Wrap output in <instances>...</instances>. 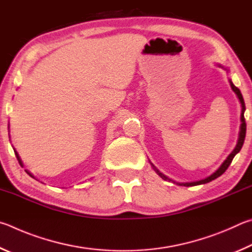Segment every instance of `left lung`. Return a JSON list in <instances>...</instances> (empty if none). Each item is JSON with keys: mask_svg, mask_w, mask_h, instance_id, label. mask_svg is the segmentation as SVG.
Wrapping results in <instances>:
<instances>
[{"mask_svg": "<svg viewBox=\"0 0 252 252\" xmlns=\"http://www.w3.org/2000/svg\"><path fill=\"white\" fill-rule=\"evenodd\" d=\"M220 66V65H219ZM230 86H231V88H232V91L236 93L237 94V96H238V98H239V100H240V103H241V107H242V109H241V125H240V131H239V138H238V143H237V145H236V147H235V149H233V151L231 152V154L230 155H229L228 157H227V159L224 160L223 162H222V165L219 167V168L215 171V173L213 174V175H210L209 177H207V178H205V179H201V180H198V182H192V183H177L179 186H186V187H190V186H197V185H202V184H207V183H209V182H211V180H214V179H216V178H218L219 176H221L224 171L227 170V168L229 166H230V164H231V161H232V159H233V157H235L238 153L240 152V149L242 148V145H244V143H245V137H246V130H247V125H246V119H245V110H246V106H245V100H244V97H242V95H241V93H240V90L238 87H236L235 85H233L232 84V82L230 81ZM153 165V164H152ZM153 167H154V169H155V171L156 173L160 176V177L162 178V179H165V180H167L168 178L166 177L165 175H162L161 173H159V170L158 169H156V167L153 165ZM170 180V179H169ZM175 183V182H174Z\"/></svg>", "mask_w": 252, "mask_h": 252, "instance_id": "1", "label": "left lung"}]
</instances>
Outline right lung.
I'll use <instances>...</instances> for the list:
<instances>
[{
  "mask_svg": "<svg viewBox=\"0 0 252 252\" xmlns=\"http://www.w3.org/2000/svg\"><path fill=\"white\" fill-rule=\"evenodd\" d=\"M15 155H16V157H17V159H19V162H20V165H21V166H23V162H22V160L20 159V156H19V155H17V153H16V152H15ZM26 173H28V174H29V175L31 176V177H33V178H35V177H34V176H33L32 174H30L28 170H26Z\"/></svg>",
  "mask_w": 252,
  "mask_h": 252,
  "instance_id": "1",
  "label": "right lung"
}]
</instances>
